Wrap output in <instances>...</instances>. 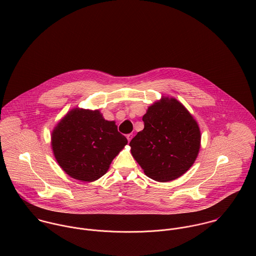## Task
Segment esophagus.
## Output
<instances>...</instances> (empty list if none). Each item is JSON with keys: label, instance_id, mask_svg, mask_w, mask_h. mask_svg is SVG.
<instances>
[{"label": "esophagus", "instance_id": "esophagus-1", "mask_svg": "<svg viewBox=\"0 0 256 256\" xmlns=\"http://www.w3.org/2000/svg\"><path fill=\"white\" fill-rule=\"evenodd\" d=\"M132 138H134V134H126V138H128V142H130Z\"/></svg>", "mask_w": 256, "mask_h": 256}]
</instances>
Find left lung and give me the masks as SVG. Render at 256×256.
Listing matches in <instances>:
<instances>
[{
	"label": "left lung",
	"mask_w": 256,
	"mask_h": 256,
	"mask_svg": "<svg viewBox=\"0 0 256 256\" xmlns=\"http://www.w3.org/2000/svg\"><path fill=\"white\" fill-rule=\"evenodd\" d=\"M144 128L130 140V152L144 174L170 182L194 164L201 142L197 122L177 100L162 98L142 116Z\"/></svg>",
	"instance_id": "left-lung-1"
}]
</instances>
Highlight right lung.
Wrapping results in <instances>:
<instances>
[{
    "label": "right lung",
    "mask_w": 256,
    "mask_h": 256,
    "mask_svg": "<svg viewBox=\"0 0 256 256\" xmlns=\"http://www.w3.org/2000/svg\"><path fill=\"white\" fill-rule=\"evenodd\" d=\"M128 144L114 122L100 110L73 108L52 132L51 146L63 171L73 179L94 182L102 177Z\"/></svg>",
    "instance_id": "obj_1"
}]
</instances>
